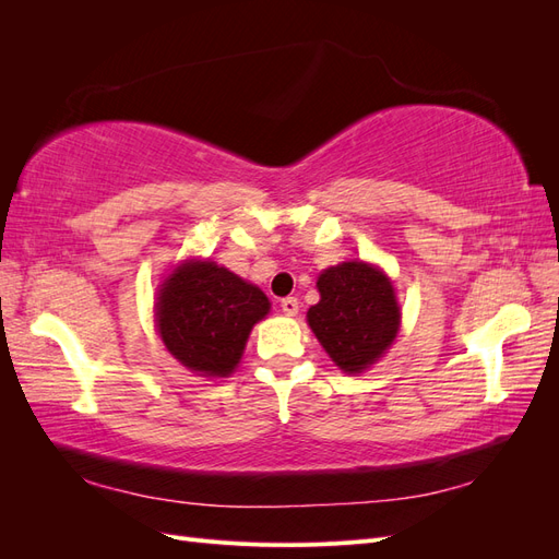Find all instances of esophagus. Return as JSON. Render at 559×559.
Segmentation results:
<instances>
[{"instance_id":"1","label":"esophagus","mask_w":559,"mask_h":559,"mask_svg":"<svg viewBox=\"0 0 559 559\" xmlns=\"http://www.w3.org/2000/svg\"><path fill=\"white\" fill-rule=\"evenodd\" d=\"M280 308H282V312H284L286 317H296V314H298V298H294V296L282 298V300H280Z\"/></svg>"}]
</instances>
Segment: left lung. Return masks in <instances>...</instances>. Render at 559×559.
<instances>
[{"instance_id":"left-lung-1","label":"left lung","mask_w":559,"mask_h":559,"mask_svg":"<svg viewBox=\"0 0 559 559\" xmlns=\"http://www.w3.org/2000/svg\"><path fill=\"white\" fill-rule=\"evenodd\" d=\"M319 302L308 324L331 361L349 376L364 373L392 347L401 326L394 284L378 265L345 261L317 280Z\"/></svg>"}]
</instances>
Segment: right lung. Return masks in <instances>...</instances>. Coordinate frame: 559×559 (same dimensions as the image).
Wrapping results in <instances>:
<instances>
[{
    "label": "right lung",
    "mask_w": 559,
    "mask_h": 559,
    "mask_svg": "<svg viewBox=\"0 0 559 559\" xmlns=\"http://www.w3.org/2000/svg\"><path fill=\"white\" fill-rule=\"evenodd\" d=\"M267 312L270 300L257 284L210 259H189L160 284L156 329L167 352L195 376L228 378Z\"/></svg>",
    "instance_id": "obj_1"
}]
</instances>
